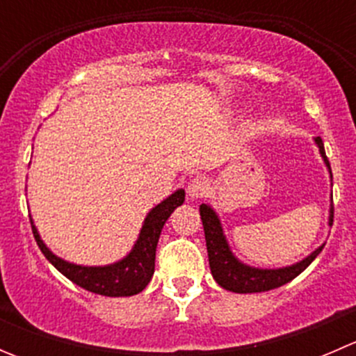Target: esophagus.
I'll return each instance as SVG.
<instances>
[{
  "instance_id": "34e87169",
  "label": "esophagus",
  "mask_w": 356,
  "mask_h": 356,
  "mask_svg": "<svg viewBox=\"0 0 356 356\" xmlns=\"http://www.w3.org/2000/svg\"><path fill=\"white\" fill-rule=\"evenodd\" d=\"M210 191V182H208L207 177H195L189 181L188 184V195L191 196V200L203 198L204 195H208Z\"/></svg>"
}]
</instances>
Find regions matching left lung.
Masks as SVG:
<instances>
[{"instance_id": "8db88e82", "label": "left lung", "mask_w": 356, "mask_h": 356, "mask_svg": "<svg viewBox=\"0 0 356 356\" xmlns=\"http://www.w3.org/2000/svg\"><path fill=\"white\" fill-rule=\"evenodd\" d=\"M321 155L324 158L325 165H327L329 172H331V163H329L327 156H325L324 143L321 138H315ZM201 222H203L204 229V239H207V251H208V261H210V270L218 286L224 289L232 291V293H261V291H270L275 288H281L286 282L293 281L296 275H300L312 261L317 258L321 253V248L314 251L310 257L305 260L298 261V264L291 265L284 268H254L248 267L241 264L238 258L232 254L231 248L225 241L224 231H222L220 220H218L217 213L211 210L208 204H201L200 207ZM334 220V207L331 208V217H329V224L332 225Z\"/></svg>"}]
</instances>
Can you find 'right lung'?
<instances>
[{"mask_svg":"<svg viewBox=\"0 0 356 356\" xmlns=\"http://www.w3.org/2000/svg\"><path fill=\"white\" fill-rule=\"evenodd\" d=\"M184 189H179L167 200L156 204L145 218L139 238L136 241L131 253L124 260L117 264L105 265V267H82V265L68 264L46 248L38 234V229L32 224V232L38 246L41 248L42 254L55 265L67 279L74 284L81 286L86 291L102 294V296H132L141 293L152 281L155 272V254L160 232L165 222L170 217L172 211L184 203Z\"/></svg>","mask_w":356,"mask_h":356,"instance_id":"right-lung-1","label":"right lung"}]
</instances>
